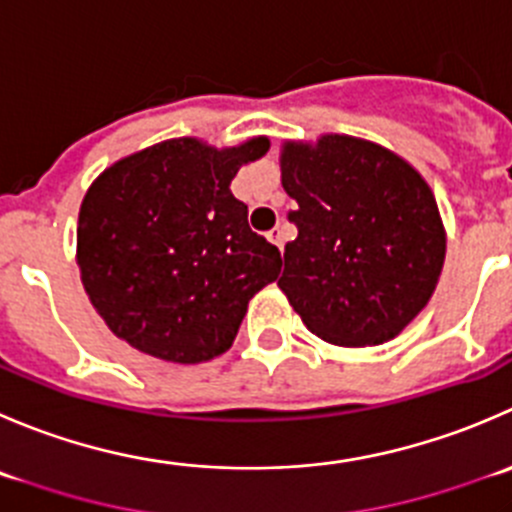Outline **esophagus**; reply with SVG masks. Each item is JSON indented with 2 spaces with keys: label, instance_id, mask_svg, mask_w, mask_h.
Listing matches in <instances>:
<instances>
[{
  "label": "esophagus",
  "instance_id": "obj_1",
  "mask_svg": "<svg viewBox=\"0 0 512 512\" xmlns=\"http://www.w3.org/2000/svg\"><path fill=\"white\" fill-rule=\"evenodd\" d=\"M267 240H270L272 245H277L282 250V245H285V232H282V227H275V230L267 232Z\"/></svg>",
  "mask_w": 512,
  "mask_h": 512
}]
</instances>
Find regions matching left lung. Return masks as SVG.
Wrapping results in <instances>:
<instances>
[{
  "instance_id": "1",
  "label": "left lung",
  "mask_w": 512,
  "mask_h": 512,
  "mask_svg": "<svg viewBox=\"0 0 512 512\" xmlns=\"http://www.w3.org/2000/svg\"><path fill=\"white\" fill-rule=\"evenodd\" d=\"M280 170L297 202L280 290L325 342L393 340L428 305L445 262L428 182L395 152L347 135L285 142Z\"/></svg>"
}]
</instances>
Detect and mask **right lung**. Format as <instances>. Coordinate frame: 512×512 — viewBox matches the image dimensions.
Listing matches in <instances>:
<instances>
[{
  "mask_svg": "<svg viewBox=\"0 0 512 512\" xmlns=\"http://www.w3.org/2000/svg\"><path fill=\"white\" fill-rule=\"evenodd\" d=\"M167 140L114 162L84 195L77 265L119 340L180 365L230 350L247 302L277 280L280 250L247 225L230 182L267 152Z\"/></svg>",
  "mask_w": 512,
  "mask_h": 512,
  "instance_id": "right-lung-1",
  "label": "right lung"
}]
</instances>
